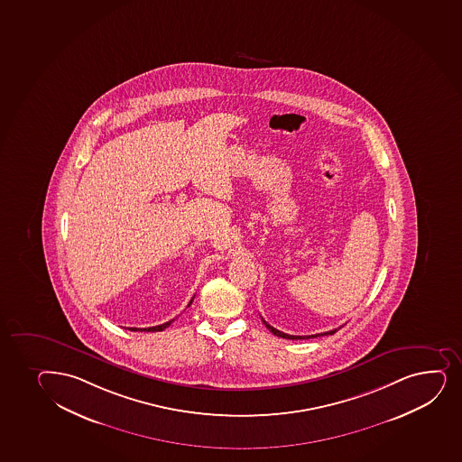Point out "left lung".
Wrapping results in <instances>:
<instances>
[{"instance_id": "1", "label": "left lung", "mask_w": 462, "mask_h": 462, "mask_svg": "<svg viewBox=\"0 0 462 462\" xmlns=\"http://www.w3.org/2000/svg\"><path fill=\"white\" fill-rule=\"evenodd\" d=\"M263 319V318H261ZM263 322H264V326L269 328L270 332L273 333V335H276V337H285V339H307V337H324V335H333V333L337 332L339 328H333V330H330V332H324V333H318V335H310V337H295V335H287V333H282L278 330V328H275V327L270 326V324H267V322L263 319Z\"/></svg>"}]
</instances>
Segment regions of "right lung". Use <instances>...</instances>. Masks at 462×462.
Listing matches in <instances>:
<instances>
[{"mask_svg":"<svg viewBox=\"0 0 462 462\" xmlns=\"http://www.w3.org/2000/svg\"><path fill=\"white\" fill-rule=\"evenodd\" d=\"M193 298H195V296H193ZM193 298L190 300V302L187 304V307H190V304H192L193 301ZM173 321H175V319H171V321L164 322V324H160V326L147 327V328H136V327H130L129 330H132V332H162V330L171 326V322Z\"/></svg>","mask_w":462,"mask_h":462,"instance_id":"right-lung-1","label":"right lung"}]
</instances>
